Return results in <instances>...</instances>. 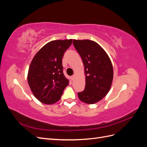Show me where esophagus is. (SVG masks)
Segmentation results:
<instances>
[{
	"instance_id": "1",
	"label": "esophagus",
	"mask_w": 147,
	"mask_h": 147,
	"mask_svg": "<svg viewBox=\"0 0 147 147\" xmlns=\"http://www.w3.org/2000/svg\"><path fill=\"white\" fill-rule=\"evenodd\" d=\"M74 78H75V75H72V76L71 77V80H72L73 81L74 80Z\"/></svg>"
}]
</instances>
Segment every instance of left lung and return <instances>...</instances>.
Listing matches in <instances>:
<instances>
[{
    "label": "left lung",
    "mask_w": 147,
    "mask_h": 147,
    "mask_svg": "<svg viewBox=\"0 0 147 147\" xmlns=\"http://www.w3.org/2000/svg\"><path fill=\"white\" fill-rule=\"evenodd\" d=\"M74 46L80 55L84 67L86 84L79 99L88 104L99 102L107 94L113 78L112 64L99 45L90 40H74Z\"/></svg>",
    "instance_id": "1"
}]
</instances>
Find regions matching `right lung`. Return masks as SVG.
I'll use <instances>...</instances> for the list:
<instances>
[{
    "mask_svg": "<svg viewBox=\"0 0 147 147\" xmlns=\"http://www.w3.org/2000/svg\"><path fill=\"white\" fill-rule=\"evenodd\" d=\"M72 42V39L49 42L31 62L28 84L34 96L43 104H52L58 101L68 85L69 80L63 74L62 59Z\"/></svg>",
    "mask_w": 147,
    "mask_h": 147,
    "instance_id": "1",
    "label": "right lung"
}]
</instances>
